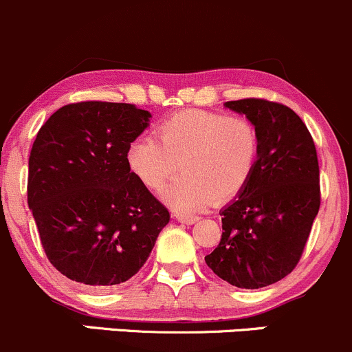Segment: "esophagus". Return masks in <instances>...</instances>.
Listing matches in <instances>:
<instances>
[{
    "label": "esophagus",
    "instance_id": "obj_1",
    "mask_svg": "<svg viewBox=\"0 0 352 352\" xmlns=\"http://www.w3.org/2000/svg\"><path fill=\"white\" fill-rule=\"evenodd\" d=\"M173 217H175L177 221L186 223V225H192V223L198 221V218H196V217H190V214H184V213H175Z\"/></svg>",
    "mask_w": 352,
    "mask_h": 352
}]
</instances>
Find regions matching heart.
<instances>
[{"mask_svg":"<svg viewBox=\"0 0 352 352\" xmlns=\"http://www.w3.org/2000/svg\"><path fill=\"white\" fill-rule=\"evenodd\" d=\"M157 138H139L127 147L132 175L151 191H161L179 171L183 176L168 191L181 210H205L232 201L250 183L258 160L255 126L241 116L186 109L166 117Z\"/></svg>","mask_w":352,"mask_h":352,"instance_id":"b5f03b06","label":"heart"}]
</instances>
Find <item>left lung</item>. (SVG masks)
<instances>
[{
	"instance_id": "left-lung-1",
	"label": "left lung",
	"mask_w": 352,
	"mask_h": 352,
	"mask_svg": "<svg viewBox=\"0 0 352 352\" xmlns=\"http://www.w3.org/2000/svg\"><path fill=\"white\" fill-rule=\"evenodd\" d=\"M225 107L245 114L258 132L255 171L220 211L221 240L206 265L238 289H262L297 267L319 213V162L312 135L278 102L241 99Z\"/></svg>"
}]
</instances>
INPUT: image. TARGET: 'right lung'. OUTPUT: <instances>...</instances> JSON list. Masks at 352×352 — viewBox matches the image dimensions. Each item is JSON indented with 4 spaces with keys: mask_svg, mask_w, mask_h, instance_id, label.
<instances>
[{
    "mask_svg": "<svg viewBox=\"0 0 352 352\" xmlns=\"http://www.w3.org/2000/svg\"><path fill=\"white\" fill-rule=\"evenodd\" d=\"M151 114L132 104L77 102L41 126L28 160V206L60 274L90 290L144 265L169 211L127 166Z\"/></svg>",
    "mask_w": 352,
    "mask_h": 352,
    "instance_id": "right-lung-1",
    "label": "right lung"
}]
</instances>
